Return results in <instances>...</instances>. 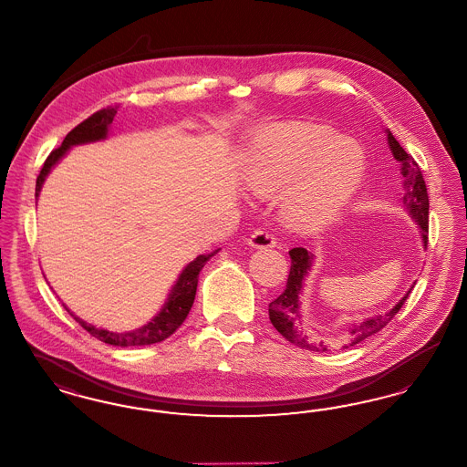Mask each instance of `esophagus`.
<instances>
[{"instance_id":"obj_1","label":"esophagus","mask_w":467,"mask_h":467,"mask_svg":"<svg viewBox=\"0 0 467 467\" xmlns=\"http://www.w3.org/2000/svg\"><path fill=\"white\" fill-rule=\"evenodd\" d=\"M248 244L252 248H273L276 244V240L271 233H267L265 229H257L250 234L248 238Z\"/></svg>"}]
</instances>
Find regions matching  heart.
<instances>
[{"instance_id":"b5f03b06","label":"heart","mask_w":467,"mask_h":467,"mask_svg":"<svg viewBox=\"0 0 467 467\" xmlns=\"http://www.w3.org/2000/svg\"><path fill=\"white\" fill-rule=\"evenodd\" d=\"M366 154L354 140L322 126L282 122L254 136L246 182L257 194L284 189L282 217L297 231H317L343 212L366 175Z\"/></svg>"}]
</instances>
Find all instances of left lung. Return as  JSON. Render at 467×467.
Wrapping results in <instances>:
<instances>
[{
  "mask_svg": "<svg viewBox=\"0 0 467 467\" xmlns=\"http://www.w3.org/2000/svg\"><path fill=\"white\" fill-rule=\"evenodd\" d=\"M387 134V141L389 147L392 150V156L400 164V173H402V204L404 210L408 212V215L415 221L420 229L422 234L423 246H427V231H429V196H427V187L423 182L422 171L419 168V164L415 162V159L410 156L402 147L400 141L394 138V134L389 130H385ZM290 273L287 278V287L285 290L273 301L269 303V320L273 324V327L282 334L287 341L305 348L311 352H327L329 347L324 341H311L310 336L303 331L301 324V303L299 297L303 294V285L305 280L310 273L311 266L315 263V255L310 254L306 248H292L289 252ZM413 289V285L410 290L402 296L400 303L381 315L375 317H368L362 318L360 322H356L352 326L347 327V333L343 334L341 339V348H348V347H356L358 343H362L364 339L371 337L373 334L379 333L400 310V306L404 305V301L408 299L410 292Z\"/></svg>",
  "mask_w": 467,
  "mask_h": 467,
  "instance_id": "obj_1",
  "label": "left lung"
}]
</instances>
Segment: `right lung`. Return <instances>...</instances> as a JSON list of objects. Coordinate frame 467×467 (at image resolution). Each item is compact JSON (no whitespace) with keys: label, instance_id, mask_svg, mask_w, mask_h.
<instances>
[{"label":"right lung","instance_id":"obj_1","mask_svg":"<svg viewBox=\"0 0 467 467\" xmlns=\"http://www.w3.org/2000/svg\"><path fill=\"white\" fill-rule=\"evenodd\" d=\"M117 110L115 109H105V110L96 111L94 115H90L89 119H86L84 122H80L75 130H71L67 134V138L63 140L61 147L56 149L50 156L47 157L44 168L40 171V175L36 178V192L35 196H40L42 185H44L45 178L48 177V173L52 171V168L67 156V150L75 145H86L92 141H99L105 140L109 136V128L113 122ZM219 252L213 250L210 254L198 255L192 263H189L187 266L182 269V273L178 275L175 285L171 287V292L168 294V299L164 303V306L157 313L156 317L147 322L145 326L133 329V331H126V333H113L109 329H99L92 324H88L86 320H82L80 317H77L73 311L67 310V313L94 337H98L103 343H109L113 347H143V345H152L159 343L166 337H170L171 334L177 331L178 327L183 324V320L187 318L189 311L192 308L194 297H196V289H198V276L202 266Z\"/></svg>","mask_w":467,"mask_h":467}]
</instances>
